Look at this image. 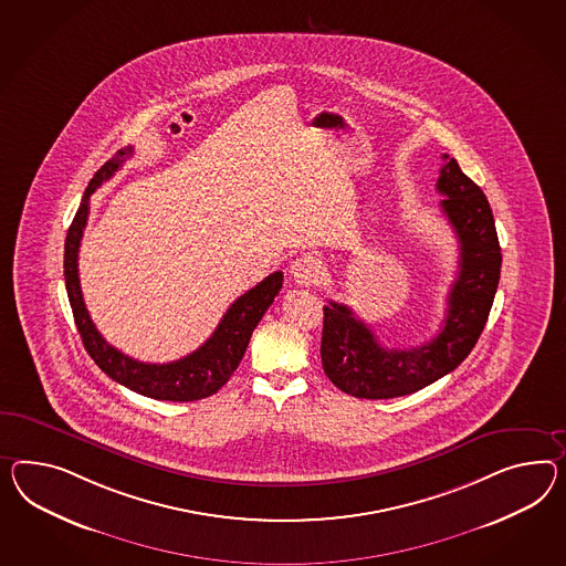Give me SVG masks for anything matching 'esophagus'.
I'll list each match as a JSON object with an SVG mask.
<instances>
[{
  "label": "esophagus",
  "mask_w": 566,
  "mask_h": 566,
  "mask_svg": "<svg viewBox=\"0 0 566 566\" xmlns=\"http://www.w3.org/2000/svg\"><path fill=\"white\" fill-rule=\"evenodd\" d=\"M291 276L295 279L297 285H304V287H312L319 283L322 279V264H319L316 256L312 254H302L300 259L291 262Z\"/></svg>",
  "instance_id": "1"
}]
</instances>
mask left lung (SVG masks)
I'll return each mask as SVG.
<instances>
[{"label":"left lung","mask_w":566,"mask_h":566,"mask_svg":"<svg viewBox=\"0 0 566 566\" xmlns=\"http://www.w3.org/2000/svg\"><path fill=\"white\" fill-rule=\"evenodd\" d=\"M437 190L460 242V271L448 295L443 326L433 340L386 348L345 304L324 305L322 367L338 390L355 398H396L448 376L470 355L493 307L501 276V247L484 192L458 161L443 154Z\"/></svg>","instance_id":"left-lung-1"}]
</instances>
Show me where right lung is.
Segmentation results:
<instances>
[{"mask_svg":"<svg viewBox=\"0 0 566 566\" xmlns=\"http://www.w3.org/2000/svg\"><path fill=\"white\" fill-rule=\"evenodd\" d=\"M130 156H133V147L116 151L115 156L94 175L87 185L72 226L67 230L63 269H65V287L72 304L73 319L90 357L106 376L113 377L120 386L154 400H170V402L201 400L216 394L232 377L235 367L240 365L247 353L250 336L254 333L256 324L261 322L269 305L273 304L276 293L283 285V273L275 271L256 287L240 295L219 322L216 333L211 334L201 347L178 361H137L113 345H108L102 338V334L96 331L82 297L80 275H77V250L87 223L90 195L98 189L102 182H106L111 176L115 175L116 170L123 166V161Z\"/></svg>","mask_w":566,"mask_h":566,"instance_id":"right-lung-1","label":"right lung"}]
</instances>
